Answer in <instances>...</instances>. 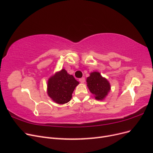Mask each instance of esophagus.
<instances>
[{"mask_svg": "<svg viewBox=\"0 0 153 153\" xmlns=\"http://www.w3.org/2000/svg\"><path fill=\"white\" fill-rule=\"evenodd\" d=\"M79 81H80L81 83H84V82H85V78H84V77H82V78H80V79H79Z\"/></svg>", "mask_w": 153, "mask_h": 153, "instance_id": "34e87169", "label": "esophagus"}]
</instances>
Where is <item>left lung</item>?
Returning <instances> with one entry per match:
<instances>
[{"label": "left lung", "instance_id": "left-lung-1", "mask_svg": "<svg viewBox=\"0 0 153 153\" xmlns=\"http://www.w3.org/2000/svg\"><path fill=\"white\" fill-rule=\"evenodd\" d=\"M87 83L90 91L98 100L104 99L110 89L109 82L98 72L91 73L90 76L87 78Z\"/></svg>", "mask_w": 153, "mask_h": 153}]
</instances>
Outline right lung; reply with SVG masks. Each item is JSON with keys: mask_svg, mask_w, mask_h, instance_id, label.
I'll list each match as a JSON object with an SVG mask.
<instances>
[{"mask_svg": "<svg viewBox=\"0 0 153 153\" xmlns=\"http://www.w3.org/2000/svg\"><path fill=\"white\" fill-rule=\"evenodd\" d=\"M79 84L65 69L57 73L48 82V94L55 102L64 104L71 100L72 93Z\"/></svg>", "mask_w": 153, "mask_h": 153, "instance_id": "1", "label": "right lung"}]
</instances>
